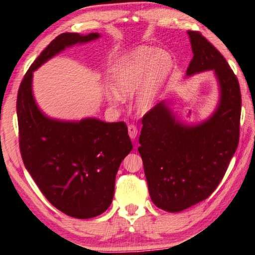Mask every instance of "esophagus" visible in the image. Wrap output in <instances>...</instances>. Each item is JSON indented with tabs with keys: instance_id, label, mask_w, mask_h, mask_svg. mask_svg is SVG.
Returning <instances> with one entry per match:
<instances>
[{
	"instance_id": "esophagus-1",
	"label": "esophagus",
	"mask_w": 255,
	"mask_h": 255,
	"mask_svg": "<svg viewBox=\"0 0 255 255\" xmlns=\"http://www.w3.org/2000/svg\"><path fill=\"white\" fill-rule=\"evenodd\" d=\"M128 133H129V137L131 138V140H135V138H136L137 133H138V129L136 127V125H133V124L129 125V126H128Z\"/></svg>"
}]
</instances>
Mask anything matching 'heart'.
<instances>
[{
  "mask_svg": "<svg viewBox=\"0 0 255 255\" xmlns=\"http://www.w3.org/2000/svg\"><path fill=\"white\" fill-rule=\"evenodd\" d=\"M173 69L170 54L151 47H138L120 60L113 76L115 94L108 95L112 104L138 94L137 109L150 110Z\"/></svg>",
  "mask_w": 255,
  "mask_h": 255,
  "instance_id": "heart-1",
  "label": "heart"
}]
</instances>
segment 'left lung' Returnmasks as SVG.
<instances>
[{
    "mask_svg": "<svg viewBox=\"0 0 255 255\" xmlns=\"http://www.w3.org/2000/svg\"><path fill=\"white\" fill-rule=\"evenodd\" d=\"M193 59L186 75L213 70L220 103L204 123L186 126L161 101L142 117L138 151L150 198L176 213L211 195L223 178L240 139L241 90L237 76L214 45L200 32L188 31Z\"/></svg>",
    "mask_w": 255,
    "mask_h": 255,
    "instance_id": "obj_1",
    "label": "left lung"
}]
</instances>
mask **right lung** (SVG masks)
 <instances>
[{"label": "right lung", "mask_w": 255, "mask_h": 255, "mask_svg": "<svg viewBox=\"0 0 255 255\" xmlns=\"http://www.w3.org/2000/svg\"><path fill=\"white\" fill-rule=\"evenodd\" d=\"M99 36L58 35L32 63L17 92L18 141L25 168L51 204L76 219L98 216L112 204L116 174L132 149L128 129L124 122H61L47 117L34 101L32 77L53 55Z\"/></svg>", "instance_id": "obj_1"}]
</instances>
